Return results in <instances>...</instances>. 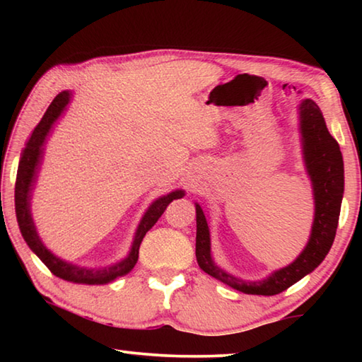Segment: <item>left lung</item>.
<instances>
[{"instance_id":"1","label":"left lung","mask_w":362,"mask_h":362,"mask_svg":"<svg viewBox=\"0 0 362 362\" xmlns=\"http://www.w3.org/2000/svg\"><path fill=\"white\" fill-rule=\"evenodd\" d=\"M297 112L303 166L313 188L315 216L308 243L296 260L268 274L265 279L246 281L228 273L212 259L209 226L201 206L194 203L196 260L199 268L209 276L243 293L276 296L320 267L332 247L345 189L341 151L337 140L330 136L324 116L315 100L303 99L298 103Z\"/></svg>"}]
</instances>
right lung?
<instances>
[{
  "label": "right lung",
  "instance_id": "right-lung-1",
  "mask_svg": "<svg viewBox=\"0 0 362 362\" xmlns=\"http://www.w3.org/2000/svg\"><path fill=\"white\" fill-rule=\"evenodd\" d=\"M71 90H62V93H59L56 95V99H54L51 105L47 107L45 116H42L41 121L38 122V126L33 129L32 136L28 137L25 148L22 151L16 179L17 223H19L21 233L23 240L28 244V247L38 255V259L45 263L57 278L76 284H108L131 272L134 265L137 263L140 243H142L146 231L158 222V218L163 216V212L166 211V207L173 203L174 199H179L185 196V192H183V189H174V192L159 196V198L153 201L148 206V209L145 211L142 218H140V223L136 230V235H134L129 254L119 262L113 263V265L95 268L81 267L76 265V263L60 259V257L51 252V250L45 246V243L41 241L38 230H36V225L33 222L32 198L36 180H38L42 158H45L46 140L51 136V131L54 129V126H56L60 116L65 113L66 107H69V103L71 102Z\"/></svg>",
  "mask_w": 362,
  "mask_h": 362
}]
</instances>
